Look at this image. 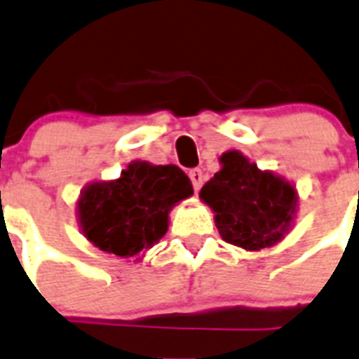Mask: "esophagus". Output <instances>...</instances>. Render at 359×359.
I'll list each match as a JSON object with an SVG mask.
<instances>
[{
  "label": "esophagus",
  "mask_w": 359,
  "mask_h": 359,
  "mask_svg": "<svg viewBox=\"0 0 359 359\" xmlns=\"http://www.w3.org/2000/svg\"><path fill=\"white\" fill-rule=\"evenodd\" d=\"M188 175H189V180H191V184H194V189L195 191H199L201 186H203V180H205V177H203V171L191 170Z\"/></svg>",
  "instance_id": "1"
}]
</instances>
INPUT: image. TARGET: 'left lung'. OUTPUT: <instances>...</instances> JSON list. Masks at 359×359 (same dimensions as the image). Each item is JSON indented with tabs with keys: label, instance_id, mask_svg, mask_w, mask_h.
Wrapping results in <instances>:
<instances>
[{
	"label": "left lung",
	"instance_id": "obj_1",
	"mask_svg": "<svg viewBox=\"0 0 359 359\" xmlns=\"http://www.w3.org/2000/svg\"><path fill=\"white\" fill-rule=\"evenodd\" d=\"M219 162L223 168L203 186L201 199L214 210L221 238L247 250L278 243L295 215V188L258 170L238 151L225 153Z\"/></svg>",
	"mask_w": 359,
	"mask_h": 359
}]
</instances>
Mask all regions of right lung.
Instances as JSON below:
<instances>
[{
  "instance_id": "right-lung-1",
  "label": "right lung",
  "mask_w": 359,
  "mask_h": 359,
  "mask_svg": "<svg viewBox=\"0 0 359 359\" xmlns=\"http://www.w3.org/2000/svg\"><path fill=\"white\" fill-rule=\"evenodd\" d=\"M194 194L177 165L133 162L118 180L94 182L79 199V223L95 247L130 258L168 232L170 210Z\"/></svg>"
}]
</instances>
